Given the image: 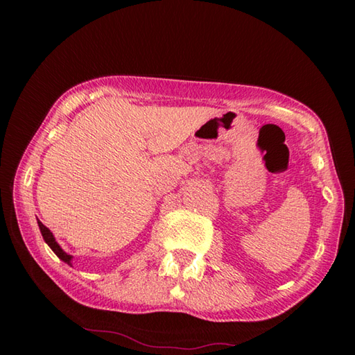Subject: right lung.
I'll use <instances>...</instances> for the list:
<instances>
[{
	"label": "right lung",
	"mask_w": 355,
	"mask_h": 355,
	"mask_svg": "<svg viewBox=\"0 0 355 355\" xmlns=\"http://www.w3.org/2000/svg\"><path fill=\"white\" fill-rule=\"evenodd\" d=\"M37 225H40V230H41V233H42V238H44V241L45 243L49 244V247L51 248L53 252L56 253V256L59 259H62L64 262H67L69 263V266H71V259H73V256L71 254H69V253H65L62 248H61V245H59L58 243H56V239H55V236H53V233L45 227V225L37 220Z\"/></svg>",
	"instance_id": "1"
}]
</instances>
